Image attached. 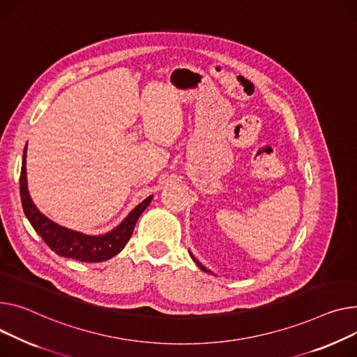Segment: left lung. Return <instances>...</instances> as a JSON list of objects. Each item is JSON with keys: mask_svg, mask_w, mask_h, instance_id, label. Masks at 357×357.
<instances>
[{"mask_svg": "<svg viewBox=\"0 0 357 357\" xmlns=\"http://www.w3.org/2000/svg\"><path fill=\"white\" fill-rule=\"evenodd\" d=\"M191 257H192V259H194V261H195V263H197V266H198V267H199V268H201V270H202V271H205V273H211V271H209V270H206V268H205V267H204V266H202V264H201V263H199V261H198V259H197V258H195V257H194V255H192V254H191Z\"/></svg>", "mask_w": 357, "mask_h": 357, "instance_id": "1", "label": "left lung"}]
</instances>
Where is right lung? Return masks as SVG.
Segmentation results:
<instances>
[{
	"instance_id": "1",
	"label": "right lung",
	"mask_w": 357,
	"mask_h": 357,
	"mask_svg": "<svg viewBox=\"0 0 357 357\" xmlns=\"http://www.w3.org/2000/svg\"><path fill=\"white\" fill-rule=\"evenodd\" d=\"M26 155L27 145L24 148L20 175V195L22 209L36 232L41 236L47 245H49L56 254L67 258H73L76 261H82V263H102V261L110 259L125 248L133 234L136 221L142 215V212H144L151 204L153 198L152 195L148 197L145 201H142L129 215L110 232H106L103 235H87L68 229L43 215L31 201L27 188Z\"/></svg>"
}]
</instances>
